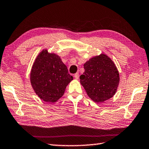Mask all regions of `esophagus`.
Returning a JSON list of instances; mask_svg holds the SVG:
<instances>
[{
  "instance_id": "34e87169",
  "label": "esophagus",
  "mask_w": 149,
  "mask_h": 149,
  "mask_svg": "<svg viewBox=\"0 0 149 149\" xmlns=\"http://www.w3.org/2000/svg\"><path fill=\"white\" fill-rule=\"evenodd\" d=\"M79 77V75L78 73H76V74H74V77H75V79H78Z\"/></svg>"
}]
</instances>
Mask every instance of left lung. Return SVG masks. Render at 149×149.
I'll return each mask as SVG.
<instances>
[{
	"instance_id": "obj_1",
	"label": "left lung",
	"mask_w": 149,
	"mask_h": 149,
	"mask_svg": "<svg viewBox=\"0 0 149 149\" xmlns=\"http://www.w3.org/2000/svg\"><path fill=\"white\" fill-rule=\"evenodd\" d=\"M80 83L87 95L96 103L109 100L116 94L119 83L117 68L110 58L102 54L84 64Z\"/></svg>"
}]
</instances>
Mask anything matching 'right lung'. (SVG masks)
Returning <instances> with one entry per match:
<instances>
[{"instance_id":"right-lung-1","label":"right lung","mask_w":149,"mask_h":149,"mask_svg":"<svg viewBox=\"0 0 149 149\" xmlns=\"http://www.w3.org/2000/svg\"><path fill=\"white\" fill-rule=\"evenodd\" d=\"M73 80L66 66L59 56L43 49L32 66L30 82L35 92L48 103H54L62 97L66 86Z\"/></svg>"}]
</instances>
